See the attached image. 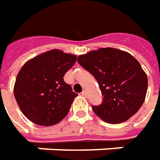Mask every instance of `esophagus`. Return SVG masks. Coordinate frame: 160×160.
I'll use <instances>...</instances> for the list:
<instances>
[{
    "mask_svg": "<svg viewBox=\"0 0 160 160\" xmlns=\"http://www.w3.org/2000/svg\"><path fill=\"white\" fill-rule=\"evenodd\" d=\"M82 95L84 96V97L87 96V91H86V90H83V92H82Z\"/></svg>",
    "mask_w": 160,
    "mask_h": 160,
    "instance_id": "1",
    "label": "esophagus"
}]
</instances>
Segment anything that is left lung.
<instances>
[{
  "instance_id": "1",
  "label": "left lung",
  "mask_w": 160,
  "mask_h": 160,
  "mask_svg": "<svg viewBox=\"0 0 160 160\" xmlns=\"http://www.w3.org/2000/svg\"><path fill=\"white\" fill-rule=\"evenodd\" d=\"M78 63L95 77L103 95L92 106L94 113L109 124L129 119L143 104L148 78L137 59L114 48H102L80 55Z\"/></svg>"
}]
</instances>
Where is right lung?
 Wrapping results in <instances>:
<instances>
[{
    "label": "right lung",
    "instance_id": "right-lung-1",
    "mask_svg": "<svg viewBox=\"0 0 160 160\" xmlns=\"http://www.w3.org/2000/svg\"><path fill=\"white\" fill-rule=\"evenodd\" d=\"M77 56L52 50L28 60L19 70L14 96L23 114L42 126L58 124L68 115L77 93L63 77Z\"/></svg>",
    "mask_w": 160,
    "mask_h": 160
}]
</instances>
